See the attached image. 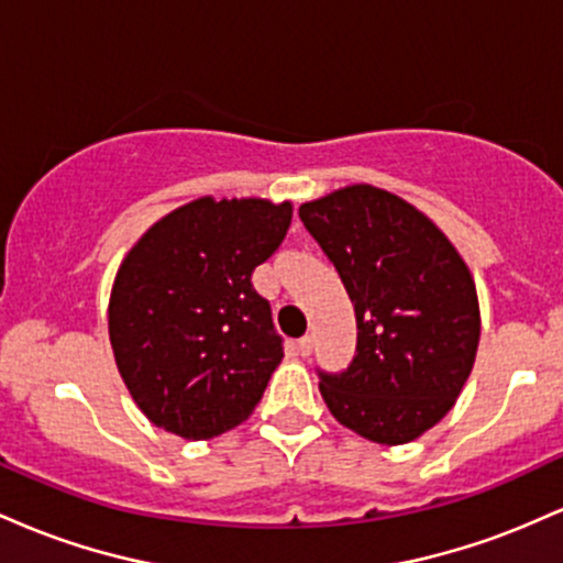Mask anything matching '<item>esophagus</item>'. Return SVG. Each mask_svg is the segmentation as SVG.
Listing matches in <instances>:
<instances>
[{
  "label": "esophagus",
  "mask_w": 563,
  "mask_h": 563,
  "mask_svg": "<svg viewBox=\"0 0 563 563\" xmlns=\"http://www.w3.org/2000/svg\"><path fill=\"white\" fill-rule=\"evenodd\" d=\"M312 349H314L312 335H303V339H299V354H301V357H309V354H312Z\"/></svg>",
  "instance_id": "34e87169"
}]
</instances>
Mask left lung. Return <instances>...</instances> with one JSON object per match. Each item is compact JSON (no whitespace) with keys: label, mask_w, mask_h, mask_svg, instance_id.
Returning <instances> with one entry per match:
<instances>
[{"label":"left lung","mask_w":563,"mask_h":563,"mask_svg":"<svg viewBox=\"0 0 563 563\" xmlns=\"http://www.w3.org/2000/svg\"><path fill=\"white\" fill-rule=\"evenodd\" d=\"M339 269L357 318V354L320 376L333 418L376 444H407L452 410L471 376L482 318L474 277L423 211L373 185L299 206Z\"/></svg>","instance_id":"obj_1"}]
</instances>
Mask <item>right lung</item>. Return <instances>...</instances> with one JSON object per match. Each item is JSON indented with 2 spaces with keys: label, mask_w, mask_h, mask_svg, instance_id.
Returning a JSON list of instances; mask_svg holds the SVG:
<instances>
[{
  "label": "right lung",
  "mask_w": 563,
  "mask_h": 563,
  "mask_svg": "<svg viewBox=\"0 0 563 563\" xmlns=\"http://www.w3.org/2000/svg\"><path fill=\"white\" fill-rule=\"evenodd\" d=\"M290 200L196 198L129 249L108 301L115 367L158 429L211 439L260 405L283 360L251 275L290 228Z\"/></svg>",
  "instance_id": "1"
}]
</instances>
